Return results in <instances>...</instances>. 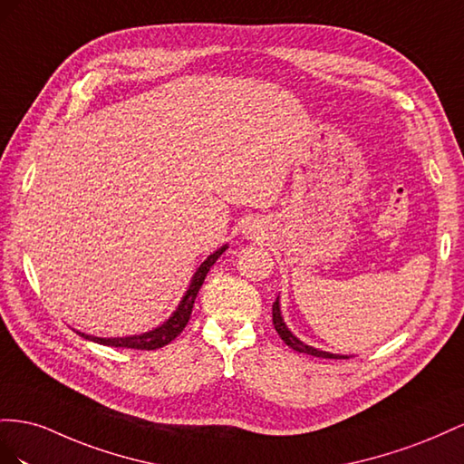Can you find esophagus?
Returning <instances> with one entry per match:
<instances>
[{"mask_svg":"<svg viewBox=\"0 0 464 464\" xmlns=\"http://www.w3.org/2000/svg\"><path fill=\"white\" fill-rule=\"evenodd\" d=\"M248 233H256V227H255V225H250V227H248Z\"/></svg>","mask_w":464,"mask_h":464,"instance_id":"1","label":"esophagus"}]
</instances>
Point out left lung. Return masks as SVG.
<instances>
[{
  "mask_svg": "<svg viewBox=\"0 0 464 464\" xmlns=\"http://www.w3.org/2000/svg\"><path fill=\"white\" fill-rule=\"evenodd\" d=\"M272 323H274V328L276 333L280 334V338L287 343L289 348H294L295 352H301V353H309V355H314V357H330V360H343V355H336V353H328V352H321V350H314L311 346H307V343H303L299 338H295L294 334L289 333V328L285 326L284 319H282V313H280V299L274 301L272 305ZM348 357V355H346Z\"/></svg>",
  "mask_w": 464,
  "mask_h": 464,
  "instance_id": "8db88e82",
  "label": "left lung"
}]
</instances>
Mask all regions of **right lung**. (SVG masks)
<instances>
[{
	"mask_svg": "<svg viewBox=\"0 0 464 464\" xmlns=\"http://www.w3.org/2000/svg\"><path fill=\"white\" fill-rule=\"evenodd\" d=\"M225 248H227V245L221 246L219 250H216L214 255H209L202 264L200 268L196 270L194 277H192V284L187 291V295L182 297L179 309L173 313V316L170 319L161 324L159 328L151 330V333H145V334H140V336H126V338H97V336H87V334H82L83 338L87 340H92L97 343H102V346H114V348H130V350H157V348H163L167 346L169 342H173L182 330L184 326L188 324L190 321V314H192V307H194V299L198 295V291H200L204 280H206V274L209 272V268L214 266L216 260L225 253Z\"/></svg>",
	"mask_w": 464,
	"mask_h": 464,
	"instance_id": "right-lung-1",
	"label": "right lung"
}]
</instances>
